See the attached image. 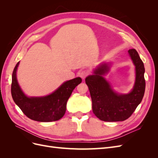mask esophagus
Wrapping results in <instances>:
<instances>
[{"mask_svg": "<svg viewBox=\"0 0 158 158\" xmlns=\"http://www.w3.org/2000/svg\"><path fill=\"white\" fill-rule=\"evenodd\" d=\"M89 73L88 70H82V71L80 72V76L82 79H84L88 75H89Z\"/></svg>", "mask_w": 158, "mask_h": 158, "instance_id": "obj_1", "label": "esophagus"}]
</instances>
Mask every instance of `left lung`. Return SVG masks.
Returning <instances> with one entry per match:
<instances>
[{
  "label": "left lung",
  "mask_w": 158,
  "mask_h": 158,
  "mask_svg": "<svg viewBox=\"0 0 158 158\" xmlns=\"http://www.w3.org/2000/svg\"><path fill=\"white\" fill-rule=\"evenodd\" d=\"M135 66V82L128 94H118L103 77L110 70L111 63H102L94 70V74L85 78L92 101V111L100 120L107 122L125 121L131 116L139 105L145 92V69L135 49L128 51Z\"/></svg>",
  "instance_id": "left-lung-1"
}]
</instances>
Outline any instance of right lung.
I'll return each instance as SVG.
<instances>
[{
	"label": "right lung",
	"instance_id": "add662e5",
	"mask_svg": "<svg viewBox=\"0 0 158 158\" xmlns=\"http://www.w3.org/2000/svg\"><path fill=\"white\" fill-rule=\"evenodd\" d=\"M20 62L16 64L12 76L11 94L14 102L26 115L33 121L52 122L64 116L66 103L72 92L82 82L80 77L75 78L62 84L53 92L45 96L28 97L19 85L16 72Z\"/></svg>",
	"mask_w": 158,
	"mask_h": 158
}]
</instances>
